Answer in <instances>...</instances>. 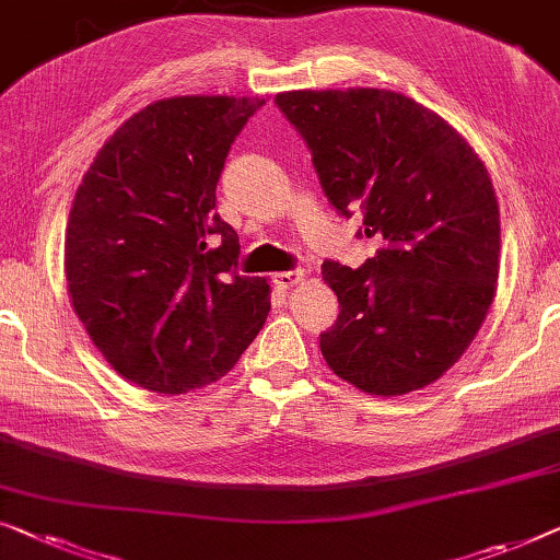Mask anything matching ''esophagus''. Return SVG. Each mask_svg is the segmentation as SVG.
<instances>
[{
  "instance_id": "1",
  "label": "esophagus",
  "mask_w": 560,
  "mask_h": 560,
  "mask_svg": "<svg viewBox=\"0 0 560 560\" xmlns=\"http://www.w3.org/2000/svg\"><path fill=\"white\" fill-rule=\"evenodd\" d=\"M305 280V270H288V272H275L272 275V282L282 290H290L300 285V282Z\"/></svg>"
}]
</instances>
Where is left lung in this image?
Wrapping results in <instances>:
<instances>
[{"mask_svg":"<svg viewBox=\"0 0 560 560\" xmlns=\"http://www.w3.org/2000/svg\"><path fill=\"white\" fill-rule=\"evenodd\" d=\"M275 103L313 151L330 205L363 209L384 249L359 270L326 262L338 295L323 359L348 384L401 396L459 361L498 290L500 207L488 166L440 113L378 91H288Z\"/></svg>","mask_w":560,"mask_h":560,"instance_id":"obj_1","label":"left lung"}]
</instances>
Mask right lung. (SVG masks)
<instances>
[{
  "label": "right lung",
  "instance_id": "right-lung-1",
  "mask_svg": "<svg viewBox=\"0 0 560 560\" xmlns=\"http://www.w3.org/2000/svg\"><path fill=\"white\" fill-rule=\"evenodd\" d=\"M262 105L234 95L145 105L78 186L65 230L72 311L136 386L186 394L214 384L265 326L270 282L234 272L240 237L214 214L230 145Z\"/></svg>",
  "mask_w": 560,
  "mask_h": 560
}]
</instances>
